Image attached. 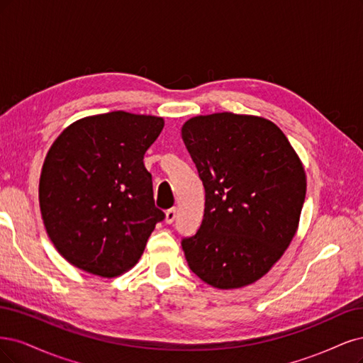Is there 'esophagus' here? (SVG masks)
<instances>
[{"label":"esophagus","mask_w":363,"mask_h":363,"mask_svg":"<svg viewBox=\"0 0 363 363\" xmlns=\"http://www.w3.org/2000/svg\"><path fill=\"white\" fill-rule=\"evenodd\" d=\"M174 218H177V208H170L166 211V223L172 225Z\"/></svg>","instance_id":"esophagus-1"}]
</instances>
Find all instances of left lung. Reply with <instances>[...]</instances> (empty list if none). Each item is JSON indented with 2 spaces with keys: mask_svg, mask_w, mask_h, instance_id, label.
Listing matches in <instances>:
<instances>
[{
  "mask_svg": "<svg viewBox=\"0 0 363 363\" xmlns=\"http://www.w3.org/2000/svg\"><path fill=\"white\" fill-rule=\"evenodd\" d=\"M181 134L205 189L202 225L181 242L185 259L214 288L247 286L296 235L305 169L280 128L259 116H196Z\"/></svg>",
  "mask_w": 363,
  "mask_h": 363,
  "instance_id": "8db88e82",
  "label": "left lung"
}]
</instances>
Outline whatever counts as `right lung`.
I'll list each match as a JSON object with an SVG mask.
<instances>
[{"label":"right lung","mask_w":363,"mask_h":363,"mask_svg":"<svg viewBox=\"0 0 363 363\" xmlns=\"http://www.w3.org/2000/svg\"><path fill=\"white\" fill-rule=\"evenodd\" d=\"M162 126L157 116L111 111L79 119L55 138L39 203L46 233L69 264L110 279L138 262L164 218L143 164Z\"/></svg>","instance_id":"1"}]
</instances>
